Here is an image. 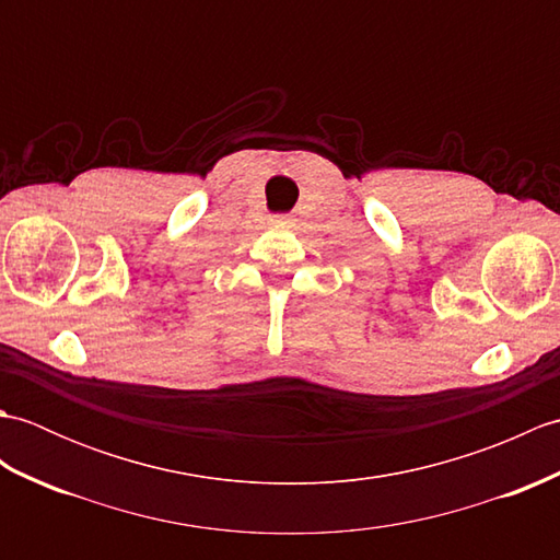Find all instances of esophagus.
<instances>
[{
	"instance_id": "1",
	"label": "esophagus",
	"mask_w": 560,
	"mask_h": 560,
	"mask_svg": "<svg viewBox=\"0 0 560 560\" xmlns=\"http://www.w3.org/2000/svg\"><path fill=\"white\" fill-rule=\"evenodd\" d=\"M271 225H281V229H291V225L295 223L293 217H289V213H277V217L269 219Z\"/></svg>"
}]
</instances>
